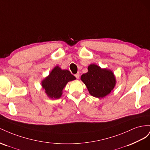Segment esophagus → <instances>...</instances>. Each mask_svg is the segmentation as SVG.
<instances>
[{"instance_id": "esophagus-1", "label": "esophagus", "mask_w": 150, "mask_h": 150, "mask_svg": "<svg viewBox=\"0 0 150 150\" xmlns=\"http://www.w3.org/2000/svg\"><path fill=\"white\" fill-rule=\"evenodd\" d=\"M75 77H76V79H79V77H80V74H79V73H77V74H75Z\"/></svg>"}]
</instances>
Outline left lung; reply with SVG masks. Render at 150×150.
<instances>
[{
    "mask_svg": "<svg viewBox=\"0 0 150 150\" xmlns=\"http://www.w3.org/2000/svg\"><path fill=\"white\" fill-rule=\"evenodd\" d=\"M91 96L103 98L112 91L115 85L113 72L107 68H101L96 64L88 67V72L81 76Z\"/></svg>",
    "mask_w": 150,
    "mask_h": 150,
    "instance_id": "1",
    "label": "left lung"
}]
</instances>
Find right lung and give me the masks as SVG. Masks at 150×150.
<instances>
[{
  "instance_id": "obj_1",
  "label": "right lung",
  "mask_w": 150,
  "mask_h": 150,
  "mask_svg": "<svg viewBox=\"0 0 150 150\" xmlns=\"http://www.w3.org/2000/svg\"><path fill=\"white\" fill-rule=\"evenodd\" d=\"M75 79L70 71L62 70L58 66H56L49 75L42 81L41 85L47 96L51 99H56L62 97L63 89L67 83Z\"/></svg>"
}]
</instances>
